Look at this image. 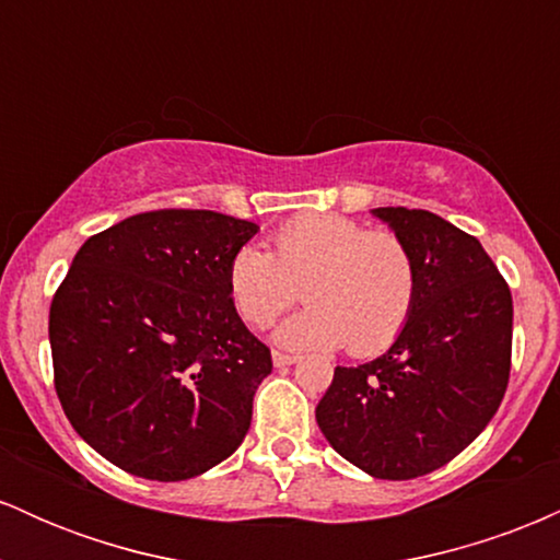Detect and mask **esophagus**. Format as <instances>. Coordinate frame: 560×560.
<instances>
[{
	"instance_id": "1",
	"label": "esophagus",
	"mask_w": 560,
	"mask_h": 560,
	"mask_svg": "<svg viewBox=\"0 0 560 560\" xmlns=\"http://www.w3.org/2000/svg\"><path fill=\"white\" fill-rule=\"evenodd\" d=\"M298 361H300V358L292 355V352L273 350V363H276V365H292V363H298Z\"/></svg>"
}]
</instances>
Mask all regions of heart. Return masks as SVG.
<instances>
[{
  "instance_id": "b5f03b06",
  "label": "heart",
  "mask_w": 560,
  "mask_h": 560,
  "mask_svg": "<svg viewBox=\"0 0 560 560\" xmlns=\"http://www.w3.org/2000/svg\"><path fill=\"white\" fill-rule=\"evenodd\" d=\"M271 244V253L244 244L229 260L231 302L249 326H271L302 294L307 305L279 329L287 347L345 345L350 355L369 358L405 331L421 273L400 234L347 215L307 213L281 223Z\"/></svg>"
}]
</instances>
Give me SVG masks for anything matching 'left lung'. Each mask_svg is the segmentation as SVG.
Returning <instances> with one entry per match:
<instances>
[{
  "mask_svg": "<svg viewBox=\"0 0 560 560\" xmlns=\"http://www.w3.org/2000/svg\"><path fill=\"white\" fill-rule=\"evenodd\" d=\"M419 260V302L395 345L320 397L329 445L376 479L442 468L477 440L511 376L513 300L477 236L429 210L376 208Z\"/></svg>",
  "mask_w": 560,
  "mask_h": 560,
  "instance_id": "obj_1",
  "label": "left lung"
}]
</instances>
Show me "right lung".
Returning a JSON list of instances; mask_svg holds the SVG:
<instances>
[{"label": "right lung", "instance_id": "1", "mask_svg": "<svg viewBox=\"0 0 560 560\" xmlns=\"http://www.w3.org/2000/svg\"><path fill=\"white\" fill-rule=\"evenodd\" d=\"M253 221L165 208L89 236L49 307L68 421L133 477L182 481L226 460L253 421L271 350L229 294Z\"/></svg>", "mask_w": 560, "mask_h": 560}]
</instances>
